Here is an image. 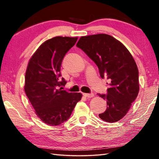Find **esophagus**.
I'll list each match as a JSON object with an SVG mask.
<instances>
[{
	"mask_svg": "<svg viewBox=\"0 0 159 159\" xmlns=\"http://www.w3.org/2000/svg\"><path fill=\"white\" fill-rule=\"evenodd\" d=\"M83 96L85 97V98H93V97H94L93 93H83Z\"/></svg>",
	"mask_w": 159,
	"mask_h": 159,
	"instance_id": "34e87169",
	"label": "esophagus"
}]
</instances>
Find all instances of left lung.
<instances>
[{
	"label": "left lung",
	"mask_w": 159,
	"mask_h": 159,
	"mask_svg": "<svg viewBox=\"0 0 159 159\" xmlns=\"http://www.w3.org/2000/svg\"><path fill=\"white\" fill-rule=\"evenodd\" d=\"M76 46L96 64L102 79L110 80L107 94H98L107 104L99 118L107 122L118 121L139 93V71L134 58L124 45L108 34L82 36Z\"/></svg>",
	"instance_id": "obj_1"
}]
</instances>
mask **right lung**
Instances as JSON below:
<instances>
[{"mask_svg":"<svg viewBox=\"0 0 159 159\" xmlns=\"http://www.w3.org/2000/svg\"><path fill=\"white\" fill-rule=\"evenodd\" d=\"M77 39L78 37L56 36L48 40L28 63L25 91L38 117L48 125H58L68 120L81 99V93L57 89V86L66 83L63 78L59 80L61 61Z\"/></svg>","mask_w":159,"mask_h":159,"instance_id":"1","label":"right lung"}]
</instances>
